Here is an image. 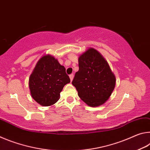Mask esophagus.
I'll return each instance as SVG.
<instances>
[{
	"label": "esophagus",
	"instance_id": "1",
	"mask_svg": "<svg viewBox=\"0 0 150 150\" xmlns=\"http://www.w3.org/2000/svg\"><path fill=\"white\" fill-rule=\"evenodd\" d=\"M73 77H74V75H73V74H71V75H69V78H70V80H71V81H73Z\"/></svg>",
	"mask_w": 150,
	"mask_h": 150
}]
</instances>
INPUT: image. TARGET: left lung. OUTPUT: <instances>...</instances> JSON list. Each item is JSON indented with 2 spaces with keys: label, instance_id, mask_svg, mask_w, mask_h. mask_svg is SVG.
<instances>
[{
  "label": "left lung",
  "instance_id": "8db88e82",
  "mask_svg": "<svg viewBox=\"0 0 150 150\" xmlns=\"http://www.w3.org/2000/svg\"><path fill=\"white\" fill-rule=\"evenodd\" d=\"M79 71L72 81L78 96L93 107L103 105L110 98L116 85L115 75L105 57L89 47L79 55Z\"/></svg>",
  "mask_w": 150,
  "mask_h": 150
}]
</instances>
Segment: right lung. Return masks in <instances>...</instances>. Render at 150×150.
Instances as JSON below:
<instances>
[{
  "label": "right lung",
  "instance_id": "right-lung-1",
  "mask_svg": "<svg viewBox=\"0 0 150 150\" xmlns=\"http://www.w3.org/2000/svg\"><path fill=\"white\" fill-rule=\"evenodd\" d=\"M70 83L64 66L50 54L44 55L37 62L29 78L32 97L44 106H52L60 98L63 87Z\"/></svg>",
  "mask_w": 150,
  "mask_h": 150
}]
</instances>
